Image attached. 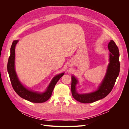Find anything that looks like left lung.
Returning a JSON list of instances; mask_svg holds the SVG:
<instances>
[{
	"label": "left lung",
	"mask_w": 129,
	"mask_h": 129,
	"mask_svg": "<svg viewBox=\"0 0 129 129\" xmlns=\"http://www.w3.org/2000/svg\"><path fill=\"white\" fill-rule=\"evenodd\" d=\"M108 49L110 52L109 63L106 74L95 91L85 93H78L76 90V85L79 83V81L75 76H72L71 90L73 97L76 101L82 103H92L104 99L112 90L119 73V53L117 46L112 40L108 44Z\"/></svg>",
	"instance_id": "1"
}]
</instances>
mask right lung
<instances>
[{
    "label": "right lung",
    "instance_id": "obj_1",
    "mask_svg": "<svg viewBox=\"0 0 129 129\" xmlns=\"http://www.w3.org/2000/svg\"><path fill=\"white\" fill-rule=\"evenodd\" d=\"M18 41L19 40H17L12 42L10 49V56L7 63V71L12 87L15 92L22 99L33 103L45 102L51 96L56 83L64 75V73L57 74L54 76L44 92L34 91L26 88L18 79L15 69V48Z\"/></svg>",
    "mask_w": 129,
    "mask_h": 129
}]
</instances>
